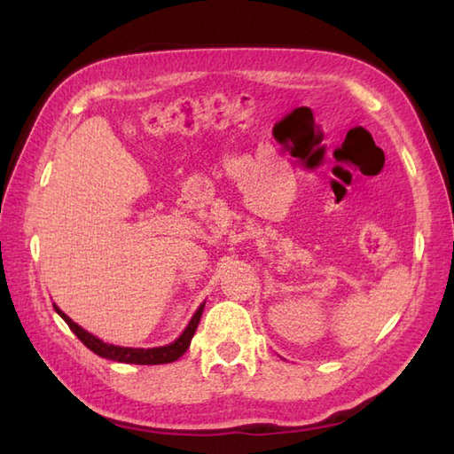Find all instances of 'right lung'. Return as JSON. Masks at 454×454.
<instances>
[{
	"mask_svg": "<svg viewBox=\"0 0 454 454\" xmlns=\"http://www.w3.org/2000/svg\"><path fill=\"white\" fill-rule=\"evenodd\" d=\"M202 308H205V302L199 306V310L195 312V316L191 317L189 325L185 327V332H183L176 341L169 343V345H163V347H152V349H134V347H119V345H111V343H105L101 341L99 337L91 335L90 332H85L82 325H78L75 322H72L70 317H67L60 308L54 304V310L62 316V320L70 325V330L78 335V340L91 349L95 355L105 356V359H111V361H117V363H130V364H163V363H173L177 361L179 356L189 349L192 335L197 332V325L200 322V316H202Z\"/></svg>",
	"mask_w": 454,
	"mask_h": 454,
	"instance_id": "add662e5",
	"label": "right lung"
}]
</instances>
